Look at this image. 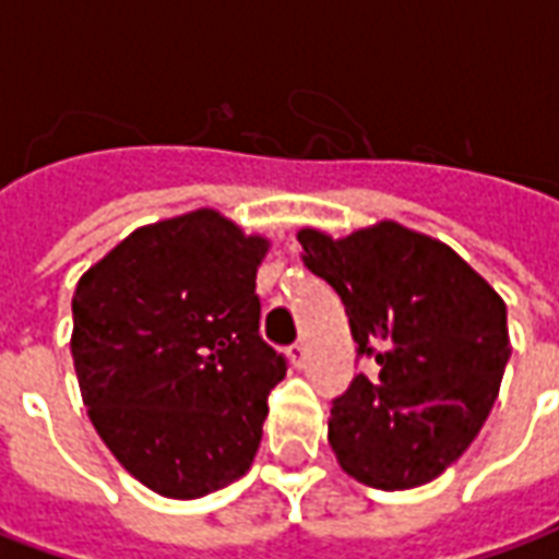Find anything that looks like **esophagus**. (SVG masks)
<instances>
[{"mask_svg": "<svg viewBox=\"0 0 559 559\" xmlns=\"http://www.w3.org/2000/svg\"><path fill=\"white\" fill-rule=\"evenodd\" d=\"M290 362L296 365V368H305V362H308V347H305L302 341L290 347Z\"/></svg>", "mask_w": 559, "mask_h": 559, "instance_id": "obj_1", "label": "esophagus"}]
</instances>
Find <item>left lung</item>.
<instances>
[{"label":"left lung","mask_w":559,"mask_h":559,"mask_svg":"<svg viewBox=\"0 0 559 559\" xmlns=\"http://www.w3.org/2000/svg\"><path fill=\"white\" fill-rule=\"evenodd\" d=\"M305 266L338 293L356 353L380 365L332 401L329 443L371 488L437 479L488 419L512 356L506 305L449 245L395 221L332 239L302 230Z\"/></svg>","instance_id":"1"}]
</instances>
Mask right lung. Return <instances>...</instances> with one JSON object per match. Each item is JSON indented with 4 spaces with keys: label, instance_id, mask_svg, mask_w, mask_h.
<instances>
[{
    "label": "right lung",
    "instance_id": "add662e5",
    "mask_svg": "<svg viewBox=\"0 0 559 559\" xmlns=\"http://www.w3.org/2000/svg\"><path fill=\"white\" fill-rule=\"evenodd\" d=\"M269 242L212 209L140 227L80 278L71 356L95 431L152 491L194 500L248 473L284 353L260 335Z\"/></svg>",
    "mask_w": 559,
    "mask_h": 559
}]
</instances>
